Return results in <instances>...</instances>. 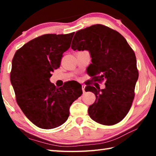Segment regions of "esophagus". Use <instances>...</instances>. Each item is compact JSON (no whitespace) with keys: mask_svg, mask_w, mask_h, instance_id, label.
<instances>
[{"mask_svg":"<svg viewBox=\"0 0 156 156\" xmlns=\"http://www.w3.org/2000/svg\"><path fill=\"white\" fill-rule=\"evenodd\" d=\"M82 89H83V94L85 93V85H82Z\"/></svg>","mask_w":156,"mask_h":156,"instance_id":"1","label":"esophagus"}]
</instances>
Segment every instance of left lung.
Here are the masks:
<instances>
[{
    "mask_svg": "<svg viewBox=\"0 0 156 156\" xmlns=\"http://www.w3.org/2000/svg\"><path fill=\"white\" fill-rule=\"evenodd\" d=\"M72 49L88 50L92 62L89 74L95 81H106L103 89L98 84L95 87L89 83L85 87L96 98L89 107L90 118L103 125L120 122L128 113L135 96L139 74L133 50L119 32L100 24L78 31Z\"/></svg>",
    "mask_w": 156,
    "mask_h": 156,
    "instance_id": "obj_1",
    "label": "left lung"
}]
</instances>
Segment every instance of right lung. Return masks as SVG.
Instances as JSON below:
<instances>
[{"instance_id":"right-lung-1","label":"right lung","mask_w":156,"mask_h":156,"mask_svg":"<svg viewBox=\"0 0 156 156\" xmlns=\"http://www.w3.org/2000/svg\"><path fill=\"white\" fill-rule=\"evenodd\" d=\"M73 35L44 34L25 44L13 58L10 80L16 100L26 117L39 128L54 129L65 123L70 106L83 94L78 83L74 86L69 82L57 88L49 81Z\"/></svg>"}]
</instances>
